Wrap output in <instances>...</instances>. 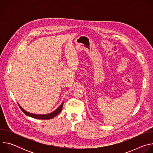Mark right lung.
<instances>
[{"label": "right lung", "mask_w": 153, "mask_h": 153, "mask_svg": "<svg viewBox=\"0 0 153 153\" xmlns=\"http://www.w3.org/2000/svg\"><path fill=\"white\" fill-rule=\"evenodd\" d=\"M63 102L62 103V104L59 106V107H58L56 110L55 111H54L53 112L51 113H49V114H33V113H28L27 111H26L25 110H24V109L22 108L19 104L18 103L20 108L21 109V110L25 114H26L27 116H28L30 117H33V118H35V119H43V120H46V119H51L53 117H54L55 116H56L57 115H58L59 114V113L61 111L62 109V106H63Z\"/></svg>", "instance_id": "add662e5"}]
</instances>
